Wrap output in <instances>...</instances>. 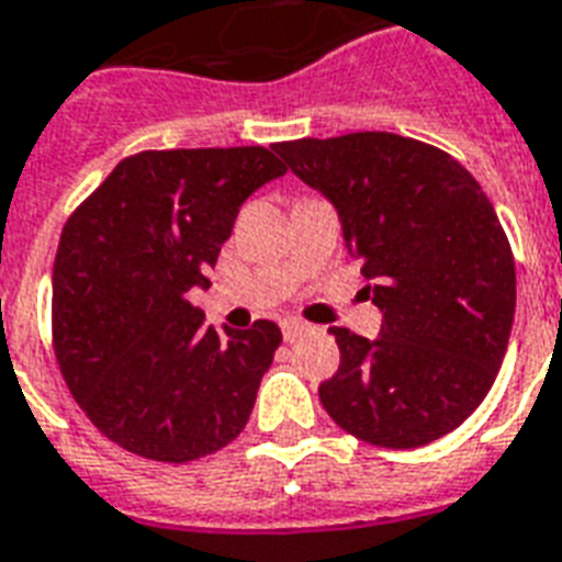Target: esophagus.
I'll return each instance as SVG.
<instances>
[{
    "mask_svg": "<svg viewBox=\"0 0 562 562\" xmlns=\"http://www.w3.org/2000/svg\"><path fill=\"white\" fill-rule=\"evenodd\" d=\"M281 331H284V340H296L302 331H307V326L302 319H284V323H281Z\"/></svg>",
    "mask_w": 562,
    "mask_h": 562,
    "instance_id": "1",
    "label": "esophagus"
}]
</instances>
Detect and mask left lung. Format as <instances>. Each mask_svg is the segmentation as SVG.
<instances>
[{
	"mask_svg": "<svg viewBox=\"0 0 562 562\" xmlns=\"http://www.w3.org/2000/svg\"><path fill=\"white\" fill-rule=\"evenodd\" d=\"M335 204L376 340L328 328L340 367L319 385L331 420L367 445L412 450L453 432L495 382L516 316V260L486 192L417 138L349 133L276 145Z\"/></svg>",
	"mask_w": 562,
	"mask_h": 562,
	"instance_id": "1",
	"label": "left lung"
}]
</instances>
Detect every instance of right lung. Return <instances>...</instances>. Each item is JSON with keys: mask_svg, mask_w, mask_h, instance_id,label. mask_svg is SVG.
I'll list each match as a JSON object with an SVG mask.
<instances>
[{"mask_svg": "<svg viewBox=\"0 0 562 562\" xmlns=\"http://www.w3.org/2000/svg\"><path fill=\"white\" fill-rule=\"evenodd\" d=\"M286 166L266 147L126 156L67 218L53 266V346L79 408L109 441L192 462L248 424L281 328L204 326L189 302L236 213Z\"/></svg>", "mask_w": 562, "mask_h": 562, "instance_id": "add662e5", "label": "right lung"}]
</instances>
